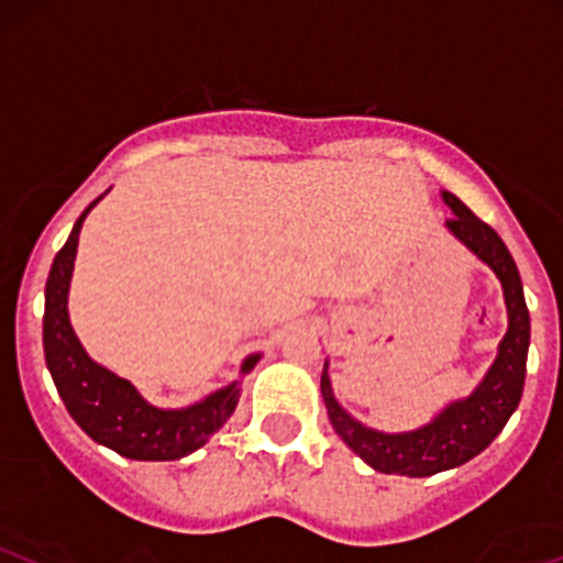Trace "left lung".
Returning <instances> with one entry per match:
<instances>
[{"label": "left lung", "instance_id": "1", "mask_svg": "<svg viewBox=\"0 0 563 563\" xmlns=\"http://www.w3.org/2000/svg\"><path fill=\"white\" fill-rule=\"evenodd\" d=\"M442 199L453 210V218H448V229L477 258H483L501 280L510 329L501 340L499 356H496L494 366L475 394L464 401H455L423 429L407 431V434H383V431H372L353 421L336 405L329 375L323 372L321 394L327 401L331 426L353 453L361 455L372 470L383 472V475L429 477L466 464L496 440V434L505 429V423L516 412L520 394H523L526 353H529V310H526L518 266L501 236L488 223L481 221L459 197L442 191Z\"/></svg>", "mask_w": 563, "mask_h": 563}]
</instances>
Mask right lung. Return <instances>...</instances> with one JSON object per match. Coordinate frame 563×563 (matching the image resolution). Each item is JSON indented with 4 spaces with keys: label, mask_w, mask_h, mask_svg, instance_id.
<instances>
[{
    "label": "right lung",
    "mask_w": 563,
    "mask_h": 563,
    "mask_svg": "<svg viewBox=\"0 0 563 563\" xmlns=\"http://www.w3.org/2000/svg\"><path fill=\"white\" fill-rule=\"evenodd\" d=\"M104 197V194H102ZM99 197V199H102ZM97 199V202H99ZM91 202L75 221L73 234L56 253L51 275L45 283V316H43V347L47 369L56 383L58 396L75 423L99 445L137 461H175L202 448L234 412L240 388L232 386L216 390L199 405L186 410H158L147 405L123 377L112 375L104 366L93 364L69 327L67 291L73 277L78 236ZM258 356L242 364V372H251Z\"/></svg>",
    "instance_id": "obj_1"
}]
</instances>
